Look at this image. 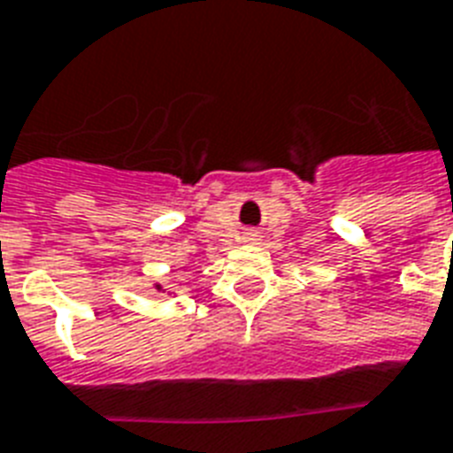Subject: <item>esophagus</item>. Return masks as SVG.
Returning <instances> with one entry per match:
<instances>
[{
	"label": "esophagus",
	"instance_id": "esophagus-1",
	"mask_svg": "<svg viewBox=\"0 0 453 453\" xmlns=\"http://www.w3.org/2000/svg\"><path fill=\"white\" fill-rule=\"evenodd\" d=\"M244 240H249V242H258V234H256V233H247V237H244Z\"/></svg>",
	"mask_w": 453,
	"mask_h": 453
}]
</instances>
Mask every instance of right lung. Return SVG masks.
I'll use <instances>...</instances> for the list:
<instances>
[{
  "label": "right lung",
  "instance_id": "1",
  "mask_svg": "<svg viewBox=\"0 0 453 453\" xmlns=\"http://www.w3.org/2000/svg\"><path fill=\"white\" fill-rule=\"evenodd\" d=\"M155 289H157V291H162V294H164V291H166V289H164V287H162V284H155Z\"/></svg>",
  "mask_w": 453,
  "mask_h": 453
}]
</instances>
